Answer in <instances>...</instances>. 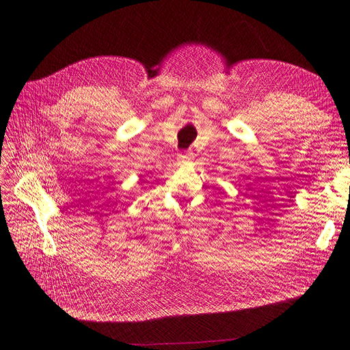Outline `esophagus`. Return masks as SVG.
Masks as SVG:
<instances>
[{
    "label": "esophagus",
    "instance_id": "1",
    "mask_svg": "<svg viewBox=\"0 0 350 350\" xmlns=\"http://www.w3.org/2000/svg\"><path fill=\"white\" fill-rule=\"evenodd\" d=\"M192 159H193V155H192V152H191V150L180 152L179 155H178V162H179V163H183V165L189 163Z\"/></svg>",
    "mask_w": 350,
    "mask_h": 350
}]
</instances>
